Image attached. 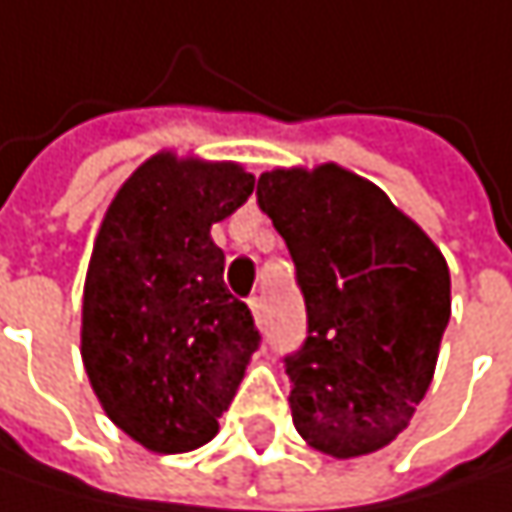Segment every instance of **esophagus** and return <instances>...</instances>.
<instances>
[{
  "instance_id": "obj_1",
  "label": "esophagus",
  "mask_w": 512,
  "mask_h": 512,
  "mask_svg": "<svg viewBox=\"0 0 512 512\" xmlns=\"http://www.w3.org/2000/svg\"><path fill=\"white\" fill-rule=\"evenodd\" d=\"M249 310H252V316H255V325H260V322H263V313H260V310H263V304H260V299H257V296H252V299H249Z\"/></svg>"
}]
</instances>
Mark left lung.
Instances as JSON below:
<instances>
[{
	"mask_svg": "<svg viewBox=\"0 0 512 512\" xmlns=\"http://www.w3.org/2000/svg\"><path fill=\"white\" fill-rule=\"evenodd\" d=\"M257 205L284 237L307 304V340L284 360L296 431L337 460L390 445L437 369L451 316L445 257L340 163L263 172Z\"/></svg>",
	"mask_w": 512,
	"mask_h": 512,
	"instance_id": "left-lung-1",
	"label": "left lung"
}]
</instances>
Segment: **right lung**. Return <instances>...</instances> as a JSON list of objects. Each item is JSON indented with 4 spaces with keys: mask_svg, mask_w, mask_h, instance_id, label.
Masks as SVG:
<instances>
[{
    "mask_svg": "<svg viewBox=\"0 0 512 512\" xmlns=\"http://www.w3.org/2000/svg\"><path fill=\"white\" fill-rule=\"evenodd\" d=\"M255 175L234 161L158 152L117 190L84 278L81 360L108 419L155 454L193 451L246 375L260 334L225 284L210 225Z\"/></svg>",
    "mask_w": 512,
    "mask_h": 512,
    "instance_id": "add662e5",
    "label": "right lung"
}]
</instances>
